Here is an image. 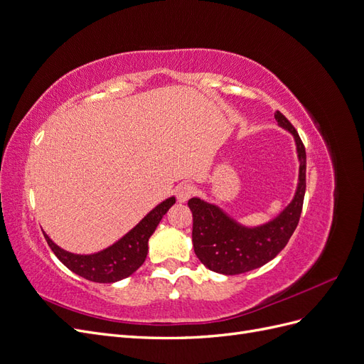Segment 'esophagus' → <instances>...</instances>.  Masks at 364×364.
I'll list each match as a JSON object with an SVG mask.
<instances>
[{"mask_svg":"<svg viewBox=\"0 0 364 364\" xmlns=\"http://www.w3.org/2000/svg\"><path fill=\"white\" fill-rule=\"evenodd\" d=\"M194 194V186L191 183H182L176 188V197L181 203H185Z\"/></svg>","mask_w":364,"mask_h":364,"instance_id":"1","label":"esophagus"}]
</instances>
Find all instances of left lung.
Returning a JSON list of instances; mask_svg holds the SVG:
<instances>
[{"instance_id":"obj_1","label":"left lung","mask_w":364,"mask_h":364,"mask_svg":"<svg viewBox=\"0 0 364 364\" xmlns=\"http://www.w3.org/2000/svg\"><path fill=\"white\" fill-rule=\"evenodd\" d=\"M278 124L294 136L299 158V182L293 200L269 223L247 228L230 218L217 205L193 197L188 206L193 213V246L197 258L209 270L223 274H240L258 269L273 259L289 243L299 223L304 196L306 153L290 121L279 111L274 112Z\"/></svg>"}]
</instances>
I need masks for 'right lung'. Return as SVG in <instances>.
Here are the masks:
<instances>
[{
    "mask_svg": "<svg viewBox=\"0 0 364 364\" xmlns=\"http://www.w3.org/2000/svg\"><path fill=\"white\" fill-rule=\"evenodd\" d=\"M174 202V197L161 202L117 243L97 253H91V255H77V253L67 252L54 245L46 232H43V237L54 255L75 274L92 282H117L130 277L142 266L149 252V238L155 232L161 218L167 214Z\"/></svg>",
    "mask_w": 364,
    "mask_h": 364,
    "instance_id": "1",
    "label": "right lung"
}]
</instances>
